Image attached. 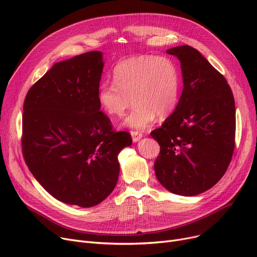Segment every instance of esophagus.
<instances>
[{"label":"esophagus","instance_id":"esophagus-1","mask_svg":"<svg viewBox=\"0 0 257 257\" xmlns=\"http://www.w3.org/2000/svg\"><path fill=\"white\" fill-rule=\"evenodd\" d=\"M131 136H132V140L133 142H139L142 138H143V133L140 131H131Z\"/></svg>","mask_w":257,"mask_h":257}]
</instances>
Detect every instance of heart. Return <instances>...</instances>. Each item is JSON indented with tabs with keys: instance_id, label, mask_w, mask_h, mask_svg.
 I'll use <instances>...</instances> for the list:
<instances>
[{
	"instance_id": "b5f03b06",
	"label": "heart",
	"mask_w": 257,
	"mask_h": 257,
	"mask_svg": "<svg viewBox=\"0 0 257 257\" xmlns=\"http://www.w3.org/2000/svg\"><path fill=\"white\" fill-rule=\"evenodd\" d=\"M113 82H104L98 100L111 117L121 116L134 102L124 124L134 129L150 126L156 115L170 116L179 101L178 67L166 56L140 55L120 60L113 69Z\"/></svg>"
}]
</instances>
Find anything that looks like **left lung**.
<instances>
[{
    "label": "left lung",
    "mask_w": 257,
    "mask_h": 257,
    "mask_svg": "<svg viewBox=\"0 0 257 257\" xmlns=\"http://www.w3.org/2000/svg\"><path fill=\"white\" fill-rule=\"evenodd\" d=\"M181 62L183 90L151 137L160 146L158 181L180 196L203 193L224 176L235 147V104L225 77L190 46L169 49Z\"/></svg>",
    "instance_id": "left-lung-1"
}]
</instances>
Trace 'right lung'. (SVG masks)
<instances>
[{"label": "right lung", "mask_w": 257, "mask_h": 257, "mask_svg": "<svg viewBox=\"0 0 257 257\" xmlns=\"http://www.w3.org/2000/svg\"><path fill=\"white\" fill-rule=\"evenodd\" d=\"M102 53L57 62L30 87L24 102L22 151L45 190L66 204L91 207L116 184L117 155L132 144L100 111Z\"/></svg>", "instance_id": "obj_1"}]
</instances>
